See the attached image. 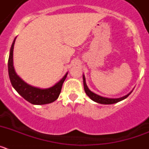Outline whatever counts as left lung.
<instances>
[{
  "mask_svg": "<svg viewBox=\"0 0 149 149\" xmlns=\"http://www.w3.org/2000/svg\"><path fill=\"white\" fill-rule=\"evenodd\" d=\"M83 80H84V90H85V93L86 94L89 96V98L93 101H95L97 103L102 104H115L117 102H119V101H122V100L125 99L129 95L132 93L131 91V93H128L126 95L123 96V97H121V98H105V97H102L101 95H98L95 94V93H93L92 91L89 90V89L88 88L87 85L86 84V79H85V76L83 75Z\"/></svg>",
  "mask_w": 149,
  "mask_h": 149,
  "instance_id": "8db88e82",
  "label": "left lung"
}]
</instances>
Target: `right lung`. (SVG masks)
<instances>
[{"label":"right lung","instance_id":"add662e5","mask_svg":"<svg viewBox=\"0 0 149 149\" xmlns=\"http://www.w3.org/2000/svg\"><path fill=\"white\" fill-rule=\"evenodd\" d=\"M15 39L16 38H15L12 44L9 60H8L9 77L13 88L26 101L33 104L42 105L52 103L58 98L61 92L63 84L66 78L68 73L65 74V76L58 83H56L54 86L48 89H40L27 84L17 74L13 66V48H14Z\"/></svg>","mask_w":149,"mask_h":149}]
</instances>
